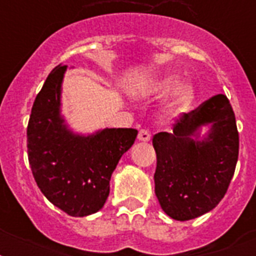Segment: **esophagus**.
Returning a JSON list of instances; mask_svg holds the SVG:
<instances>
[{
	"label": "esophagus",
	"instance_id": "obj_1",
	"mask_svg": "<svg viewBox=\"0 0 256 256\" xmlns=\"http://www.w3.org/2000/svg\"><path fill=\"white\" fill-rule=\"evenodd\" d=\"M150 138H152V136H150V132L148 130H140V132H138V140H140V142H148Z\"/></svg>",
	"mask_w": 256,
	"mask_h": 256
}]
</instances>
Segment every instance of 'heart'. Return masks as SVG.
Listing matches in <instances>:
<instances>
[{
	"mask_svg": "<svg viewBox=\"0 0 256 256\" xmlns=\"http://www.w3.org/2000/svg\"><path fill=\"white\" fill-rule=\"evenodd\" d=\"M136 96L146 100H158L168 96L164 112L178 116L190 108L195 100V88L190 81H180V76L174 72L158 74L140 82L136 88Z\"/></svg>",
	"mask_w": 256,
	"mask_h": 256,
	"instance_id": "1",
	"label": "heart"
}]
</instances>
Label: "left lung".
I'll list each match as a JSON object with an SVG mask.
<instances>
[{
	"label": "left lung",
	"mask_w": 256,
	"mask_h": 256,
	"mask_svg": "<svg viewBox=\"0 0 256 256\" xmlns=\"http://www.w3.org/2000/svg\"><path fill=\"white\" fill-rule=\"evenodd\" d=\"M152 146L162 210L180 222L206 214L226 194L238 160L239 136L230 100L223 94L212 96L179 116L172 132H158Z\"/></svg>",
	"instance_id": "1"
}]
</instances>
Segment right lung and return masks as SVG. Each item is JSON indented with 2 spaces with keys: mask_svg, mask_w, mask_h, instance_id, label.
I'll use <instances>...</instances> for the list:
<instances>
[{
  "mask_svg": "<svg viewBox=\"0 0 256 256\" xmlns=\"http://www.w3.org/2000/svg\"><path fill=\"white\" fill-rule=\"evenodd\" d=\"M66 70L68 66L54 68L36 96L28 124V154L48 200L72 216H88L104 207L112 171L138 132L122 128L74 132L62 114Z\"/></svg>",
  "mask_w": 256,
  "mask_h": 256,
  "instance_id": "add662e5",
  "label": "right lung"
}]
</instances>
